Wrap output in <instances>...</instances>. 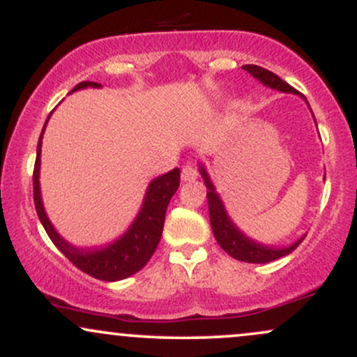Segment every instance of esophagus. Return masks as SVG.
Returning a JSON list of instances; mask_svg holds the SVG:
<instances>
[{
    "instance_id": "34e87169",
    "label": "esophagus",
    "mask_w": 357,
    "mask_h": 357,
    "mask_svg": "<svg viewBox=\"0 0 357 357\" xmlns=\"http://www.w3.org/2000/svg\"><path fill=\"white\" fill-rule=\"evenodd\" d=\"M196 178H198V169H196V167L192 166L191 162H188L186 166H183V169H181V179H183L184 183L195 181Z\"/></svg>"
}]
</instances>
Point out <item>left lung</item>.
<instances>
[{
	"instance_id": "8db88e82",
	"label": "left lung",
	"mask_w": 357,
	"mask_h": 357,
	"mask_svg": "<svg viewBox=\"0 0 357 357\" xmlns=\"http://www.w3.org/2000/svg\"><path fill=\"white\" fill-rule=\"evenodd\" d=\"M243 70H247L250 75L255 77L258 82H261L267 87L278 90V92H287V93H296L298 92L294 87H290L287 82H284L280 77L275 75L273 72L267 70V68H261L258 65H243ZM302 99L307 102V99L302 96ZM309 105V102H307ZM315 121V119H314ZM199 173L203 176V181L206 184V198H208V210H210V223L213 235H215L216 241L228 255L240 261H248V264H268V261L277 260V258L289 255L294 250L298 247L304 236H301L297 241H294L289 247H272V245H264L258 243V241L248 238L243 231L233 223L230 216H228L227 210H225V204L221 202L220 195L216 192L215 186H213L210 176H208L206 169L203 165H199Z\"/></svg>"
}]
</instances>
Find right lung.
<instances>
[{
	"label": "right lung",
	"mask_w": 357,
	"mask_h": 357,
	"mask_svg": "<svg viewBox=\"0 0 357 357\" xmlns=\"http://www.w3.org/2000/svg\"><path fill=\"white\" fill-rule=\"evenodd\" d=\"M87 87L99 89L102 85L97 84V82H80L79 85H75V87L72 89V92ZM50 116H48V119H50ZM47 122H45L42 134H40L33 171L35 208L36 215H38L40 221H42L45 231L48 233L53 245H55V247L59 248L77 268L89 273L90 277L99 278V280L104 282H116L134 275V273L139 272V270L149 261V258L153 257L155 248H158L159 240H161L162 227H165L167 204H169L171 198H173V195L179 188V169L174 167L173 171L159 176V178H155L149 183L141 210H139L136 220H134L132 225L127 228L124 235L119 236V238L114 240L112 243L100 248L75 247V245L68 243L67 240H63L59 233H56L55 227H53L52 221L48 220L43 208L42 191H40V154H42V139Z\"/></svg>",
	"instance_id": "1"
}]
</instances>
